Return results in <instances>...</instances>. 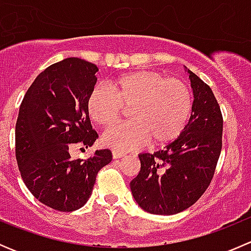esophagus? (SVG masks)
<instances>
[{"mask_svg":"<svg viewBox=\"0 0 251 251\" xmlns=\"http://www.w3.org/2000/svg\"><path fill=\"white\" fill-rule=\"evenodd\" d=\"M126 153L125 151H113V158L114 159H119V158H123L125 156Z\"/></svg>","mask_w":251,"mask_h":251,"instance_id":"1","label":"esophagus"}]
</instances>
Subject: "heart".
<instances>
[{
	"label": "heart",
	"mask_w": 251,
	"mask_h": 251,
	"mask_svg": "<svg viewBox=\"0 0 251 251\" xmlns=\"http://www.w3.org/2000/svg\"><path fill=\"white\" fill-rule=\"evenodd\" d=\"M107 88H96L87 100L91 120L102 127L118 123L124 108L130 107L131 121L110 128L103 142L121 151L137 148L151 141L165 146L179 137L193 109L189 86L153 70L127 73L113 78Z\"/></svg>",
	"instance_id": "b5f03b06"
}]
</instances>
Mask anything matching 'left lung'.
I'll use <instances>...</instances> for the list:
<instances>
[{"mask_svg": "<svg viewBox=\"0 0 251 251\" xmlns=\"http://www.w3.org/2000/svg\"><path fill=\"white\" fill-rule=\"evenodd\" d=\"M193 109L186 128L164 151L138 155L133 198L147 212L174 215L192 206L211 183L222 149L224 119L211 88L188 70Z\"/></svg>", "mask_w": 251, "mask_h": 251, "instance_id": "8db88e82", "label": "left lung"}]
</instances>
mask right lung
Wrapping results in <instances>:
<instances>
[{
	"label": "right lung",
	"mask_w": 251,
	"mask_h": 251,
	"mask_svg": "<svg viewBox=\"0 0 251 251\" xmlns=\"http://www.w3.org/2000/svg\"><path fill=\"white\" fill-rule=\"evenodd\" d=\"M97 72L96 64L67 58L35 78L20 104L16 124L18 168L32 196L58 211L83 206L98 171L113 159L109 149L96 151L86 160L70 156L74 147L88 148L98 138L87 111Z\"/></svg>",
	"instance_id": "right-lung-1"
}]
</instances>
